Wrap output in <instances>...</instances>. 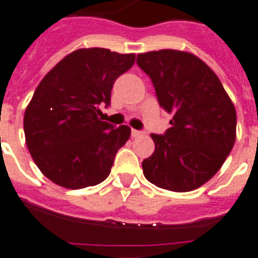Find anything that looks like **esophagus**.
Segmentation results:
<instances>
[{
  "label": "esophagus",
  "mask_w": 258,
  "mask_h": 258,
  "mask_svg": "<svg viewBox=\"0 0 258 258\" xmlns=\"http://www.w3.org/2000/svg\"><path fill=\"white\" fill-rule=\"evenodd\" d=\"M142 135V131H138V130H133L131 131V137L133 138H137V137H141Z\"/></svg>",
  "instance_id": "obj_1"
}]
</instances>
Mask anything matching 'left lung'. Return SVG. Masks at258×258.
Masks as SVG:
<instances>
[{
	"label": "left lung",
	"mask_w": 258,
	"mask_h": 258,
	"mask_svg": "<svg viewBox=\"0 0 258 258\" xmlns=\"http://www.w3.org/2000/svg\"><path fill=\"white\" fill-rule=\"evenodd\" d=\"M137 62L153 82L160 106L173 114L154 152L142 161L145 177L169 191L201 187L221 168L236 138V112L220 79L188 51L141 53Z\"/></svg>",
	"instance_id": "1"
}]
</instances>
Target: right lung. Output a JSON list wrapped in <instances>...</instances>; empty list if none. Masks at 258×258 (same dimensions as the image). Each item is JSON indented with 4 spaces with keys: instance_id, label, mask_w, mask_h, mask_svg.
Listing matches in <instances>:
<instances>
[{
    "instance_id": "add662e5",
    "label": "right lung",
    "mask_w": 258,
    "mask_h": 258,
    "mask_svg": "<svg viewBox=\"0 0 258 258\" xmlns=\"http://www.w3.org/2000/svg\"><path fill=\"white\" fill-rule=\"evenodd\" d=\"M134 53L78 49L47 72L24 112L28 152L41 172L61 187L95 186L109 176L131 128L101 120L114 81L134 66Z\"/></svg>"
}]
</instances>
